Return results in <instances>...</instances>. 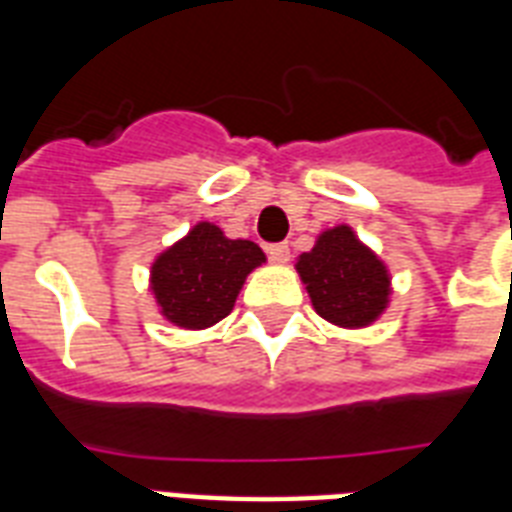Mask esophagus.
<instances>
[{
  "label": "esophagus",
  "instance_id": "obj_1",
  "mask_svg": "<svg viewBox=\"0 0 512 512\" xmlns=\"http://www.w3.org/2000/svg\"><path fill=\"white\" fill-rule=\"evenodd\" d=\"M268 257H271L273 263H287L289 260V244H271L268 247Z\"/></svg>",
  "mask_w": 512,
  "mask_h": 512
}]
</instances>
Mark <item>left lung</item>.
<instances>
[{
	"instance_id": "left-lung-1",
	"label": "left lung",
	"mask_w": 512,
	"mask_h": 512,
	"mask_svg": "<svg viewBox=\"0 0 512 512\" xmlns=\"http://www.w3.org/2000/svg\"><path fill=\"white\" fill-rule=\"evenodd\" d=\"M295 268L316 313L335 327H369L390 303L388 265L350 225L321 231L311 252L297 257Z\"/></svg>"
}]
</instances>
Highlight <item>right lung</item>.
<instances>
[{
    "label": "right lung",
    "instance_id": "1",
    "mask_svg": "<svg viewBox=\"0 0 512 512\" xmlns=\"http://www.w3.org/2000/svg\"><path fill=\"white\" fill-rule=\"evenodd\" d=\"M263 263L255 241L228 239L201 220L151 263V295L170 324L207 329L233 311L247 276Z\"/></svg>",
    "mask_w": 512,
    "mask_h": 512
}]
</instances>
